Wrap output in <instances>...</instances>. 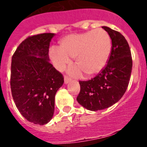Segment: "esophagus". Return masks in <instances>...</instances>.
Wrapping results in <instances>:
<instances>
[{
  "label": "esophagus",
  "mask_w": 147,
  "mask_h": 147,
  "mask_svg": "<svg viewBox=\"0 0 147 147\" xmlns=\"http://www.w3.org/2000/svg\"><path fill=\"white\" fill-rule=\"evenodd\" d=\"M64 81H65V84H66L67 85V83H69L71 81V79L70 77H68V76H65L64 77Z\"/></svg>",
  "instance_id": "1"
}]
</instances>
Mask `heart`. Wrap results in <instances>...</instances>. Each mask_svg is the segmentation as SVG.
Segmentation results:
<instances>
[{"instance_id":"heart-1","label":"heart","mask_w":147,"mask_h":147,"mask_svg":"<svg viewBox=\"0 0 147 147\" xmlns=\"http://www.w3.org/2000/svg\"><path fill=\"white\" fill-rule=\"evenodd\" d=\"M112 50L110 35L102 28H96L65 37L59 42V49L52 48L50 57L54 65L63 70L74 58L78 67L72 70L75 75L83 72L87 76L98 74L107 65Z\"/></svg>"}]
</instances>
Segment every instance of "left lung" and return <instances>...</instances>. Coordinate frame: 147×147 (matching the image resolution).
Returning <instances> with one entry per match:
<instances>
[{"mask_svg":"<svg viewBox=\"0 0 147 147\" xmlns=\"http://www.w3.org/2000/svg\"><path fill=\"white\" fill-rule=\"evenodd\" d=\"M102 28L112 40V50L107 65L93 79L80 81V92L76 100L91 111L108 108L124 96L130 80L132 60L129 44L119 32Z\"/></svg>","mask_w":147,"mask_h":147,"instance_id":"obj_1","label":"left lung"}]
</instances>
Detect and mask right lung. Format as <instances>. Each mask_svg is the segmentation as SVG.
Instances as JSON below:
<instances>
[{
	"label": "right lung",
	"mask_w": 147,
	"mask_h": 147,
	"mask_svg": "<svg viewBox=\"0 0 147 147\" xmlns=\"http://www.w3.org/2000/svg\"><path fill=\"white\" fill-rule=\"evenodd\" d=\"M55 34L34 35L23 40L11 58V94L19 112L28 121L44 125L52 119L57 91L64 77L49 61Z\"/></svg>",
	"instance_id": "1"
}]
</instances>
